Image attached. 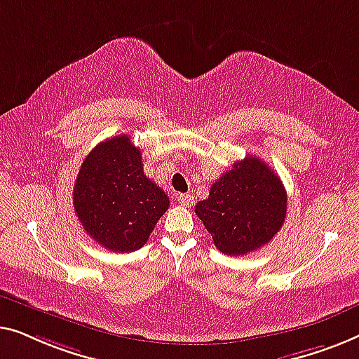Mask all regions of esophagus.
Wrapping results in <instances>:
<instances>
[{"mask_svg": "<svg viewBox=\"0 0 359 359\" xmlns=\"http://www.w3.org/2000/svg\"><path fill=\"white\" fill-rule=\"evenodd\" d=\"M175 198H177L179 205H182V206H190L191 203H194V196H191V195H187V194H179V195H175Z\"/></svg>", "mask_w": 359, "mask_h": 359, "instance_id": "esophagus-1", "label": "esophagus"}]
</instances>
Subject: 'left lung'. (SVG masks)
Wrapping results in <instances>:
<instances>
[{
	"label": "left lung",
	"instance_id": "1",
	"mask_svg": "<svg viewBox=\"0 0 359 359\" xmlns=\"http://www.w3.org/2000/svg\"><path fill=\"white\" fill-rule=\"evenodd\" d=\"M215 245L226 255L250 254L273 239L286 218V190L255 156L232 164L195 205Z\"/></svg>",
	"mask_w": 359,
	"mask_h": 359
}]
</instances>
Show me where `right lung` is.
<instances>
[{"instance_id": "1", "label": "right lung", "mask_w": 359, "mask_h": 359, "mask_svg": "<svg viewBox=\"0 0 359 359\" xmlns=\"http://www.w3.org/2000/svg\"><path fill=\"white\" fill-rule=\"evenodd\" d=\"M73 206L95 242L112 252H133L146 244L169 198L144 175L141 151L118 135L99 143L81 164Z\"/></svg>"}]
</instances>
